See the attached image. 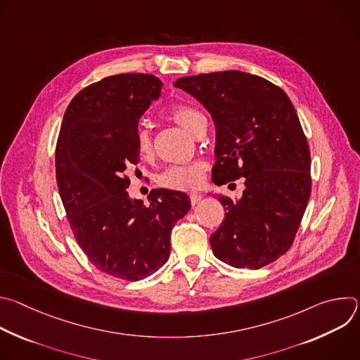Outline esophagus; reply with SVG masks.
<instances>
[{"instance_id":"1","label":"esophagus","mask_w":360,"mask_h":360,"mask_svg":"<svg viewBox=\"0 0 360 360\" xmlns=\"http://www.w3.org/2000/svg\"><path fill=\"white\" fill-rule=\"evenodd\" d=\"M202 199V193H198V192H192L189 193V200L192 205H196L199 200Z\"/></svg>"}]
</instances>
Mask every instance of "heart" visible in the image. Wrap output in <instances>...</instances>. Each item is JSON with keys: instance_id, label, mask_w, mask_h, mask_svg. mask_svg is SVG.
<instances>
[{"instance_id": "obj_1", "label": "heart", "mask_w": 360, "mask_h": 360, "mask_svg": "<svg viewBox=\"0 0 360 360\" xmlns=\"http://www.w3.org/2000/svg\"><path fill=\"white\" fill-rule=\"evenodd\" d=\"M168 118L174 121L176 125H179L184 131L193 135L198 122L202 121L205 117L198 108L186 104H179L172 107L168 111ZM135 143L141 158L149 160L153 157L152 135L146 127L141 125L138 128ZM207 169H208V164L202 160L192 161L184 165H171L157 176V182L158 185L167 189L193 191L203 184L205 172H207Z\"/></svg>"}]
</instances>
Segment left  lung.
<instances>
[{"instance_id": "obj_1", "label": "left lung", "mask_w": 360, "mask_h": 360, "mask_svg": "<svg viewBox=\"0 0 360 360\" xmlns=\"http://www.w3.org/2000/svg\"><path fill=\"white\" fill-rule=\"evenodd\" d=\"M174 85L215 122L214 182L245 178L240 199L218 196L226 214L210 239L214 255L233 268L272 264L292 246L312 188L309 145L289 96L242 71L184 77Z\"/></svg>"}]
</instances>
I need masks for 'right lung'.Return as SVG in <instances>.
<instances>
[{"label":"right lung","instance_id":"1","mask_svg":"<svg viewBox=\"0 0 360 360\" xmlns=\"http://www.w3.org/2000/svg\"><path fill=\"white\" fill-rule=\"evenodd\" d=\"M162 82L118 74L79 91L64 114L56 148L58 191L89 262L122 281H141L169 258L171 232L191 208L186 193L152 189L131 199L127 172L139 162L135 136Z\"/></svg>","mask_w":360,"mask_h":360}]
</instances>
